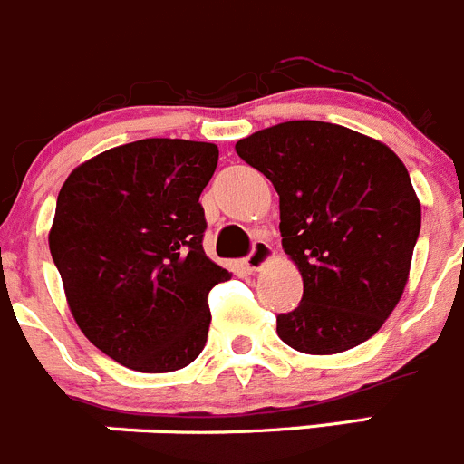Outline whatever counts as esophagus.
Returning a JSON list of instances; mask_svg holds the SVG:
<instances>
[{"mask_svg":"<svg viewBox=\"0 0 464 464\" xmlns=\"http://www.w3.org/2000/svg\"><path fill=\"white\" fill-rule=\"evenodd\" d=\"M271 257H274V248H271L266 241H255L253 250L248 253V257L244 260V265H246V269L257 271V269H262V266H265Z\"/></svg>","mask_w":464,"mask_h":464,"instance_id":"esophagus-1","label":"esophagus"}]
</instances>
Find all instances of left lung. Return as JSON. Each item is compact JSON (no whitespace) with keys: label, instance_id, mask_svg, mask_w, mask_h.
<instances>
[{"label":"left lung","instance_id":"1","mask_svg":"<svg viewBox=\"0 0 464 464\" xmlns=\"http://www.w3.org/2000/svg\"><path fill=\"white\" fill-rule=\"evenodd\" d=\"M280 198V237L304 296L276 317L285 345L338 354L382 329L401 301L420 229L402 160L380 140L326 121H285L237 142Z\"/></svg>","mask_w":464,"mask_h":464}]
</instances>
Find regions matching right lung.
Masks as SVG:
<instances>
[{"mask_svg": "<svg viewBox=\"0 0 464 464\" xmlns=\"http://www.w3.org/2000/svg\"><path fill=\"white\" fill-rule=\"evenodd\" d=\"M216 165L211 142L147 138L93 156L59 190L48 241L68 308L130 371H179L204 350L207 296L229 278L202 248Z\"/></svg>", "mask_w": 464, "mask_h": 464, "instance_id": "1", "label": "right lung"}]
</instances>
